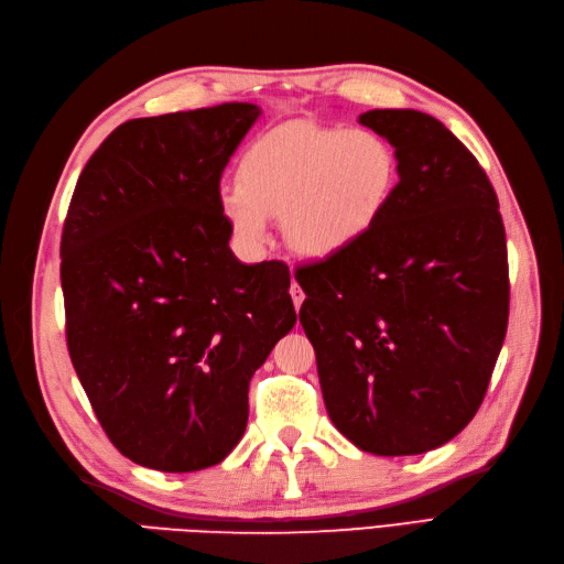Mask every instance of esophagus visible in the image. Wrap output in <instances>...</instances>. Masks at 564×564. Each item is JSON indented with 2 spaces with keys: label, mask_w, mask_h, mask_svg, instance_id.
Segmentation results:
<instances>
[{
  "label": "esophagus",
  "mask_w": 564,
  "mask_h": 564,
  "mask_svg": "<svg viewBox=\"0 0 564 564\" xmlns=\"http://www.w3.org/2000/svg\"><path fill=\"white\" fill-rule=\"evenodd\" d=\"M289 294H292V301H294V308L299 311L301 308V303H303V299H305V294H303V289L296 284V282H292V286H289Z\"/></svg>",
  "instance_id": "esophagus-1"
}]
</instances>
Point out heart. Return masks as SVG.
Wrapping results in <instances>:
<instances>
[{"label":"heart","mask_w":564,"mask_h":564,"mask_svg":"<svg viewBox=\"0 0 564 564\" xmlns=\"http://www.w3.org/2000/svg\"><path fill=\"white\" fill-rule=\"evenodd\" d=\"M398 187V158L371 129L292 124L265 133L224 185L218 209L249 247L268 240V216L305 259L327 261L360 245Z\"/></svg>","instance_id":"heart-1"}]
</instances>
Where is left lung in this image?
Wrapping results in <instances>:
<instances>
[{"label": "left lung", "mask_w": 564, "mask_h": 564, "mask_svg": "<svg viewBox=\"0 0 564 564\" xmlns=\"http://www.w3.org/2000/svg\"><path fill=\"white\" fill-rule=\"evenodd\" d=\"M395 148L398 187L360 245L303 265L301 324L324 406L355 447H442L480 409L508 327L497 193L473 152L419 110H369Z\"/></svg>", "instance_id": "1"}]
</instances>
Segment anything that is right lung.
Masks as SVG:
<instances>
[{"label":"right lung","mask_w":564,"mask_h":564,"mask_svg":"<svg viewBox=\"0 0 564 564\" xmlns=\"http://www.w3.org/2000/svg\"><path fill=\"white\" fill-rule=\"evenodd\" d=\"M261 110L129 119L84 166L61 237L65 336L112 445L164 473L242 440L249 381L296 311L289 268L228 247L220 174Z\"/></svg>","instance_id":"obj_1"}]
</instances>
